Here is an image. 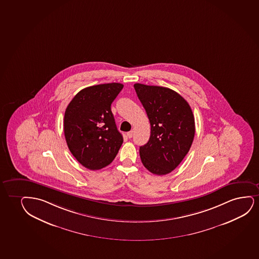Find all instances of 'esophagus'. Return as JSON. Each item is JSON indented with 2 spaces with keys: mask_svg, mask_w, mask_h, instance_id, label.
Listing matches in <instances>:
<instances>
[{
  "mask_svg": "<svg viewBox=\"0 0 259 259\" xmlns=\"http://www.w3.org/2000/svg\"><path fill=\"white\" fill-rule=\"evenodd\" d=\"M133 133H134V131H130V132H128V133H127V137H128V138H132V137H133Z\"/></svg>",
  "mask_w": 259,
  "mask_h": 259,
  "instance_id": "esophagus-1",
  "label": "esophagus"
}]
</instances>
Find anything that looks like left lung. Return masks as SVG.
Masks as SVG:
<instances>
[{
    "mask_svg": "<svg viewBox=\"0 0 259 259\" xmlns=\"http://www.w3.org/2000/svg\"><path fill=\"white\" fill-rule=\"evenodd\" d=\"M135 90L151 123V137L139 149L142 163L151 174H170L193 144L195 124L188 102L174 90L136 83Z\"/></svg>",
    "mask_w": 259,
    "mask_h": 259,
    "instance_id": "obj_1",
    "label": "left lung"
}]
</instances>
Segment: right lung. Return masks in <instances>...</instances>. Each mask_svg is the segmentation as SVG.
<instances>
[{
    "label": "right lung",
    "mask_w": 259,
    "mask_h": 259,
    "mask_svg": "<svg viewBox=\"0 0 259 259\" xmlns=\"http://www.w3.org/2000/svg\"><path fill=\"white\" fill-rule=\"evenodd\" d=\"M121 83L92 85L70 102L64 117L66 144L73 157L89 170H100L115 159L123 138L118 131L111 104Z\"/></svg>",
    "instance_id": "add662e5"
}]
</instances>
